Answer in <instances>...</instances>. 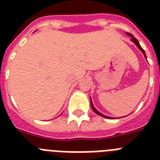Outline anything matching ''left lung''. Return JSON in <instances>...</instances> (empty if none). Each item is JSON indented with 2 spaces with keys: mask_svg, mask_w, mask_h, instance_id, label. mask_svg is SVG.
<instances>
[{
  "mask_svg": "<svg viewBox=\"0 0 160 160\" xmlns=\"http://www.w3.org/2000/svg\"><path fill=\"white\" fill-rule=\"evenodd\" d=\"M127 34L129 35V36L131 37V40L132 41V42H134V43H135V45H136L137 47H138V49H140L141 51L142 52V53H143V55H144V57H145V58H147V56H146V53H145V51H144V49H142V47H141V46H140V45H139V42H138V40H137L136 38H135V37L133 36L132 34H131V33H129V32H127ZM90 106H91V108H92V110H93V111H94V112L96 113V114H98V115H100V116L103 117V118H111V117L106 116V115H104V114H102V113L98 112V111L97 110H96V109H95V107H94V105H93V102H92V101H91V98H90Z\"/></svg>",
  "mask_w": 160,
  "mask_h": 160,
  "instance_id": "obj_1",
  "label": "left lung"
}]
</instances>
